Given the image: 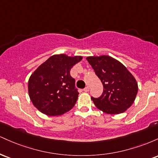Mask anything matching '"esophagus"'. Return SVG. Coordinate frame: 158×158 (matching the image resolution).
I'll return each mask as SVG.
<instances>
[{
    "label": "esophagus",
    "mask_w": 158,
    "mask_h": 158,
    "mask_svg": "<svg viewBox=\"0 0 158 158\" xmlns=\"http://www.w3.org/2000/svg\"><path fill=\"white\" fill-rule=\"evenodd\" d=\"M84 91H85V92L89 91V87H86V88H85V89H84Z\"/></svg>",
    "instance_id": "1"
}]
</instances>
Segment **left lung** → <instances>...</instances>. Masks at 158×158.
Wrapping results in <instances>:
<instances>
[{"label": "left lung", "mask_w": 158, "mask_h": 158, "mask_svg": "<svg viewBox=\"0 0 158 158\" xmlns=\"http://www.w3.org/2000/svg\"><path fill=\"white\" fill-rule=\"evenodd\" d=\"M103 85L99 98L91 97L98 109L108 114L123 113L135 102L138 85L120 61L109 56L86 58Z\"/></svg>", "instance_id": "obj_1"}]
</instances>
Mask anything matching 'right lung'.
<instances>
[{
    "label": "right lung",
    "instance_id": "1",
    "mask_svg": "<svg viewBox=\"0 0 158 158\" xmlns=\"http://www.w3.org/2000/svg\"><path fill=\"white\" fill-rule=\"evenodd\" d=\"M81 59V56L56 54L31 74L28 81V93L32 104L39 111L54 117L73 108L79 93L70 71Z\"/></svg>",
    "mask_w": 158,
    "mask_h": 158
}]
</instances>
